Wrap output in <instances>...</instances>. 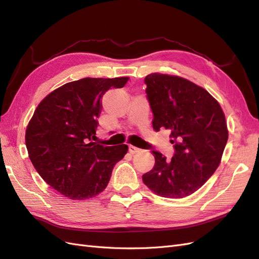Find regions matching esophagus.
<instances>
[{
	"label": "esophagus",
	"instance_id": "1",
	"mask_svg": "<svg viewBox=\"0 0 259 259\" xmlns=\"http://www.w3.org/2000/svg\"><path fill=\"white\" fill-rule=\"evenodd\" d=\"M139 150H140V149L137 148V147H135V146H132V145L128 146V151H130L132 154H134V153L138 152Z\"/></svg>",
	"mask_w": 259,
	"mask_h": 259
}]
</instances>
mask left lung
<instances>
[{"instance_id":"1","label":"left lung","mask_w":259,"mask_h":259,"mask_svg":"<svg viewBox=\"0 0 259 259\" xmlns=\"http://www.w3.org/2000/svg\"><path fill=\"white\" fill-rule=\"evenodd\" d=\"M155 131H170L173 158L152 150L154 166L145 185L163 198L188 197L204 185L222 160L228 140L225 114L204 89L183 77L151 73L145 77Z\"/></svg>"}]
</instances>
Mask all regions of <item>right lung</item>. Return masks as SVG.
I'll return each instance as SVG.
<instances>
[{
    "label": "right lung",
    "mask_w": 259,
    "mask_h": 259,
    "mask_svg": "<svg viewBox=\"0 0 259 259\" xmlns=\"http://www.w3.org/2000/svg\"><path fill=\"white\" fill-rule=\"evenodd\" d=\"M128 77H85L52 92L37 106L26 131V146L34 168L55 190L72 200L103 192L127 145L104 147L96 135L101 98L122 89Z\"/></svg>",
    "instance_id": "add662e5"
}]
</instances>
